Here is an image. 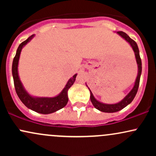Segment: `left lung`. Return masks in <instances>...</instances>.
Here are the masks:
<instances>
[{
    "instance_id": "1",
    "label": "left lung",
    "mask_w": 156,
    "mask_h": 156,
    "mask_svg": "<svg viewBox=\"0 0 156 156\" xmlns=\"http://www.w3.org/2000/svg\"><path fill=\"white\" fill-rule=\"evenodd\" d=\"M118 34L121 36L122 38H124L127 42L131 45L132 48H133L134 53H135L136 58V62L138 64V68H139V72H138V76L136 80L135 84H134L133 88L132 89V90L128 93V94L127 95L122 101L119 102V103H116V104H104V103H102L101 102L98 101L93 96L92 92L90 90V99L91 102L92 103L93 105L94 106V108L98 109L99 111L103 112H106V113H114L119 112V111L122 110V108H124L125 107H126L128 104H130L133 100L135 98L136 94L138 89H139V81H140V77L141 74V60L140 58V55H139V48L136 42L130 38V37L127 34H125L123 31H117Z\"/></svg>"
}]
</instances>
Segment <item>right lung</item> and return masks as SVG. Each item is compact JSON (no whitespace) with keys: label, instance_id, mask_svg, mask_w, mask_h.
Returning <instances> with one entry per match:
<instances>
[{"label":"right lung","instance_id":"1","mask_svg":"<svg viewBox=\"0 0 156 156\" xmlns=\"http://www.w3.org/2000/svg\"><path fill=\"white\" fill-rule=\"evenodd\" d=\"M34 36V35L33 34L28 37L26 40H25L20 44L17 48V53H16L15 58L13 59V63H12V76H13L14 84H15V91L17 96L19 97L20 101L23 102V104L26 105L27 108L31 109L37 113H40V114H51V113L64 108L67 105L68 102L67 91L70 88L71 86L74 83L77 74L68 80L67 85L65 86L62 92L58 96L54 97V98H34L29 94H28V92L23 88L21 81L20 80L18 72H17V66H18L21 50L25 44H26L33 38Z\"/></svg>","mask_w":156,"mask_h":156}]
</instances>
